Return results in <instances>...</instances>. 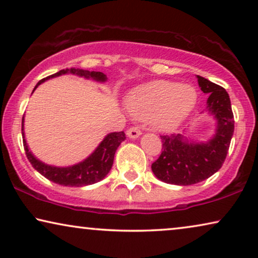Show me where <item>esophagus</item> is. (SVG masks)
<instances>
[{"label":"esophagus","instance_id":"esophagus-1","mask_svg":"<svg viewBox=\"0 0 258 258\" xmlns=\"http://www.w3.org/2000/svg\"><path fill=\"white\" fill-rule=\"evenodd\" d=\"M141 134H142V132H141L139 126H132V128L126 130V135H128V137H130V139H137Z\"/></svg>","mask_w":258,"mask_h":258}]
</instances>
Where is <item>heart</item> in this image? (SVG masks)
Returning a JSON list of instances; mask_svg holds the SVG:
<instances>
[{
  "mask_svg": "<svg viewBox=\"0 0 258 258\" xmlns=\"http://www.w3.org/2000/svg\"><path fill=\"white\" fill-rule=\"evenodd\" d=\"M196 101L194 87L158 80L136 88L129 95L126 105L135 117L148 118L154 129L168 130L184 121Z\"/></svg>",
  "mask_w": 258,
  "mask_h": 258,
  "instance_id": "1",
  "label": "heart"
}]
</instances>
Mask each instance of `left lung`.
<instances>
[{
    "label": "left lung",
    "mask_w": 258,
    "mask_h": 258,
    "mask_svg": "<svg viewBox=\"0 0 258 258\" xmlns=\"http://www.w3.org/2000/svg\"><path fill=\"white\" fill-rule=\"evenodd\" d=\"M201 90L209 95L207 109L217 121L214 137L208 142L188 141L181 134L161 136L162 153L151 164V170L169 184L191 185L218 171L227 157L234 135V114L224 88L197 75Z\"/></svg>",
    "instance_id": "8db88e82"
}]
</instances>
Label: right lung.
Wrapping results in <instances>:
<instances>
[{
	"mask_svg": "<svg viewBox=\"0 0 258 258\" xmlns=\"http://www.w3.org/2000/svg\"><path fill=\"white\" fill-rule=\"evenodd\" d=\"M63 74H74V75L86 77V79H93L98 82H105L107 81V76L101 72H89V70H83V69H63L59 70L58 73L50 75L45 79L41 80L40 82L36 84V87L34 88V90L40 86L41 83H43L44 81L52 77L63 75ZM23 122L24 117L22 118V137H23V147L26 150V155L28 160L31 163V165L40 172L41 175H43L45 178H48L49 181H52L57 184L66 185V186H84L94 184V183L100 182L101 179H103L105 176L108 175V172L110 171L112 167V162H114V156L116 150L119 144L125 140V134L124 132H118V133H111L108 134L104 137V140L102 141L93 154L89 157H87L86 160L80 162L72 167H66V168H59L54 167V165H48L43 163V162L38 161L36 157L31 154L29 148L27 146V141L24 139V133H23Z\"/></svg>",
	"mask_w": 258,
	"mask_h": 258,
	"instance_id": "obj_1",
	"label": "right lung"
}]
</instances>
